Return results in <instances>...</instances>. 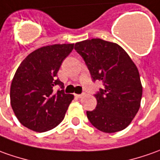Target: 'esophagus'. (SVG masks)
I'll list each match as a JSON object with an SVG mask.
<instances>
[{
	"instance_id": "obj_1",
	"label": "esophagus",
	"mask_w": 160,
	"mask_h": 160,
	"mask_svg": "<svg viewBox=\"0 0 160 160\" xmlns=\"http://www.w3.org/2000/svg\"><path fill=\"white\" fill-rule=\"evenodd\" d=\"M85 95V93H82V94H75V96L77 98H81V97H83Z\"/></svg>"
}]
</instances>
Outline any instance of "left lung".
<instances>
[{"instance_id":"8db88e82","label":"left lung","mask_w":160,"mask_h":160,"mask_svg":"<svg viewBox=\"0 0 160 160\" xmlns=\"http://www.w3.org/2000/svg\"><path fill=\"white\" fill-rule=\"evenodd\" d=\"M93 80H102L104 88L95 94L97 106L87 111L99 130L114 133L130 125L138 111L143 94L139 72L128 53L116 43L101 38L75 43Z\"/></svg>"}]
</instances>
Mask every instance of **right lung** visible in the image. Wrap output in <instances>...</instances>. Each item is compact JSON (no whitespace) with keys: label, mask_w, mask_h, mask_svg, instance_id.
<instances>
[{"label":"right lung","mask_w":160,"mask_h":160,"mask_svg":"<svg viewBox=\"0 0 160 160\" xmlns=\"http://www.w3.org/2000/svg\"><path fill=\"white\" fill-rule=\"evenodd\" d=\"M74 43L43 46L30 53L18 66L10 86V104L18 121L26 128L44 132L64 119L74 96L64 90L53 91L63 84L57 73Z\"/></svg>","instance_id":"add662e5"}]
</instances>
